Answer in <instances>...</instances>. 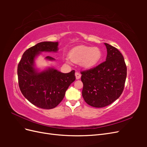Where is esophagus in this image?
Here are the masks:
<instances>
[{"mask_svg":"<svg viewBox=\"0 0 147 147\" xmlns=\"http://www.w3.org/2000/svg\"><path fill=\"white\" fill-rule=\"evenodd\" d=\"M75 78H76L77 80H78V79H80V78H81V74H80V73L75 72Z\"/></svg>","mask_w":147,"mask_h":147,"instance_id":"esophagus-1","label":"esophagus"}]
</instances>
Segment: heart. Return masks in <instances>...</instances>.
I'll return each instance as SVG.
<instances>
[{
	"label": "heart",
	"mask_w": 147,
	"mask_h": 147,
	"mask_svg": "<svg viewBox=\"0 0 147 147\" xmlns=\"http://www.w3.org/2000/svg\"><path fill=\"white\" fill-rule=\"evenodd\" d=\"M69 57L73 63H80L83 68L90 69L99 63L102 57V52L98 47L78 46L70 51ZM67 62H69L68 59Z\"/></svg>",
	"instance_id": "b5f03b06"
}]
</instances>
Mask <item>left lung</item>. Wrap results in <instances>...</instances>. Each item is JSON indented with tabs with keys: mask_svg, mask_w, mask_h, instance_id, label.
<instances>
[{
	"mask_svg": "<svg viewBox=\"0 0 147 147\" xmlns=\"http://www.w3.org/2000/svg\"><path fill=\"white\" fill-rule=\"evenodd\" d=\"M106 61L94 69L82 72V96L86 103L96 108L111 104L121 96L127 68L124 57L114 47L105 43Z\"/></svg>",
	"mask_w": 147,
	"mask_h": 147,
	"instance_id": "8db88e82",
	"label": "left lung"
}]
</instances>
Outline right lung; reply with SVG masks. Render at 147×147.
<instances>
[{
    "mask_svg": "<svg viewBox=\"0 0 147 147\" xmlns=\"http://www.w3.org/2000/svg\"><path fill=\"white\" fill-rule=\"evenodd\" d=\"M59 42H43L29 48L18 65V84L22 94L31 104L43 109L56 107L63 99L65 91L75 80V71L62 73L53 67L43 70L36 67L35 60L42 52L56 53ZM47 61L55 59L47 56Z\"/></svg>",
    "mask_w": 147,
    "mask_h": 147,
    "instance_id": "add662e5",
    "label": "right lung"
}]
</instances>
